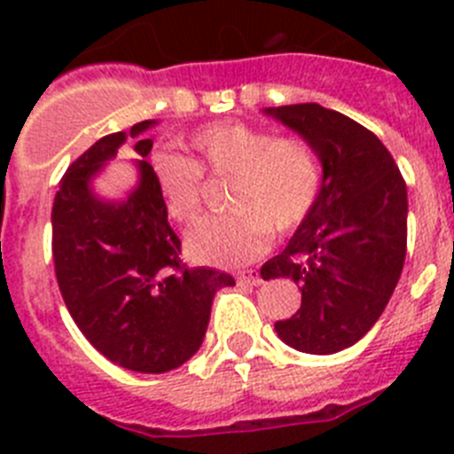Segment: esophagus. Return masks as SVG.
<instances>
[{"mask_svg": "<svg viewBox=\"0 0 454 454\" xmlns=\"http://www.w3.org/2000/svg\"><path fill=\"white\" fill-rule=\"evenodd\" d=\"M237 283L239 285H253V287H257V285H262V276L257 271H244L237 276Z\"/></svg>", "mask_w": 454, "mask_h": 454, "instance_id": "obj_1", "label": "esophagus"}]
</instances>
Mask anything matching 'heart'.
I'll return each instance as SVG.
<instances>
[{
    "label": "heart",
    "mask_w": 454,
    "mask_h": 454,
    "mask_svg": "<svg viewBox=\"0 0 454 454\" xmlns=\"http://www.w3.org/2000/svg\"><path fill=\"white\" fill-rule=\"evenodd\" d=\"M190 160L171 153L151 158V176L167 217L190 223L203 203V178H231L228 215L197 223L185 237L187 255L199 264L237 267L262 255L271 231L289 235L303 226L321 194V165L312 146L298 137L242 121L197 130L185 142Z\"/></svg>",
    "instance_id": "b5f03b06"
}]
</instances>
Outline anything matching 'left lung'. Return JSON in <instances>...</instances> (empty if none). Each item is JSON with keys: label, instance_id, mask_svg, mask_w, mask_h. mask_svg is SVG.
I'll return each mask as SVG.
<instances>
[{"label": "left lung", "instance_id": "obj_1", "mask_svg": "<svg viewBox=\"0 0 454 454\" xmlns=\"http://www.w3.org/2000/svg\"><path fill=\"white\" fill-rule=\"evenodd\" d=\"M314 149L321 194L264 280L289 278L301 308L276 321L301 353L333 355L357 344L385 312L407 253V187L387 146L350 117L318 104L264 108Z\"/></svg>", "mask_w": 454, "mask_h": 454}]
</instances>
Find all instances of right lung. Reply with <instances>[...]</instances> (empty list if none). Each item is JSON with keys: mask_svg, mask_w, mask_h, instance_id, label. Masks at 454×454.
I'll list each match as a JSON object with an SVG mask.
<instances>
[{"mask_svg": "<svg viewBox=\"0 0 454 454\" xmlns=\"http://www.w3.org/2000/svg\"><path fill=\"white\" fill-rule=\"evenodd\" d=\"M156 120L97 140L65 171L51 207L56 280L69 314L110 362L137 373H167L197 353L210 321L212 298L232 287L228 273L181 264L145 160L153 140H140ZM126 137H137L138 185L124 200H104L91 181Z\"/></svg>", "mask_w": 454, "mask_h": 454, "instance_id": "right-lung-1", "label": "right lung"}]
</instances>
